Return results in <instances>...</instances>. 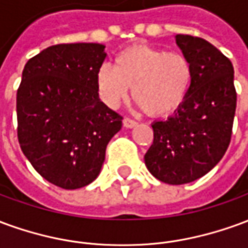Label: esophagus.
<instances>
[{
  "label": "esophagus",
  "mask_w": 248,
  "mask_h": 248,
  "mask_svg": "<svg viewBox=\"0 0 248 248\" xmlns=\"http://www.w3.org/2000/svg\"><path fill=\"white\" fill-rule=\"evenodd\" d=\"M137 122H135L134 119L131 118H124V127H127V129H131V127H135L137 126Z\"/></svg>",
  "instance_id": "obj_1"
}]
</instances>
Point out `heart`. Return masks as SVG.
Wrapping results in <instances>:
<instances>
[{
  "label": "heart",
  "instance_id": "obj_1",
  "mask_svg": "<svg viewBox=\"0 0 248 248\" xmlns=\"http://www.w3.org/2000/svg\"><path fill=\"white\" fill-rule=\"evenodd\" d=\"M194 78L188 57L149 44H134L121 51L117 65L103 62L97 71L99 95L117 108L129 95L153 117L177 111L186 101Z\"/></svg>",
  "mask_w": 248,
  "mask_h": 248
}]
</instances>
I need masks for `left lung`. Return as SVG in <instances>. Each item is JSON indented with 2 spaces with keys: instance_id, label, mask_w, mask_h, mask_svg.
<instances>
[{
  "instance_id": "left-lung-1",
  "label": "left lung",
  "mask_w": 248,
  "mask_h": 248,
  "mask_svg": "<svg viewBox=\"0 0 248 248\" xmlns=\"http://www.w3.org/2000/svg\"><path fill=\"white\" fill-rule=\"evenodd\" d=\"M175 40L192 63V85L172 117L151 124L154 140L145 163L161 182L185 185L223 158L232 134L236 90L234 67L222 51L199 37L178 34Z\"/></svg>"
}]
</instances>
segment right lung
<instances>
[{"mask_svg":"<svg viewBox=\"0 0 248 248\" xmlns=\"http://www.w3.org/2000/svg\"><path fill=\"white\" fill-rule=\"evenodd\" d=\"M101 44H60L30 58L17 90L21 150L47 182L74 190L101 171L122 117L99 99Z\"/></svg>","mask_w":248,"mask_h":248,"instance_id":"add662e5","label":"right lung"}]
</instances>
